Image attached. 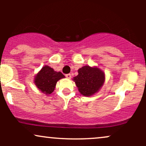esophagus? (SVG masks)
Segmentation results:
<instances>
[{"instance_id": "34e87169", "label": "esophagus", "mask_w": 146, "mask_h": 146, "mask_svg": "<svg viewBox=\"0 0 146 146\" xmlns=\"http://www.w3.org/2000/svg\"><path fill=\"white\" fill-rule=\"evenodd\" d=\"M66 78L67 79H71V74H70V73H68V74H66Z\"/></svg>"}]
</instances>
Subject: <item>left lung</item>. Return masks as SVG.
Here are the masks:
<instances>
[{
    "mask_svg": "<svg viewBox=\"0 0 146 146\" xmlns=\"http://www.w3.org/2000/svg\"><path fill=\"white\" fill-rule=\"evenodd\" d=\"M73 80L79 92L84 96L88 97L94 95L102 88L105 81V74L98 67L84 66L79 68L78 75Z\"/></svg>",
    "mask_w": 146,
    "mask_h": 146,
    "instance_id": "obj_1",
    "label": "left lung"
}]
</instances>
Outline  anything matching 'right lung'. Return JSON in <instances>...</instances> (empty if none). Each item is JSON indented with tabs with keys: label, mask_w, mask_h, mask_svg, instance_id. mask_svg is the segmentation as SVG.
<instances>
[{
	"label": "right lung",
	"mask_w": 146,
	"mask_h": 146,
	"mask_svg": "<svg viewBox=\"0 0 146 146\" xmlns=\"http://www.w3.org/2000/svg\"><path fill=\"white\" fill-rule=\"evenodd\" d=\"M64 78L61 72L55 71L50 66L45 65L35 76L34 83L41 92L48 95L55 90L57 82Z\"/></svg>",
	"instance_id": "right-lung-1"
}]
</instances>
